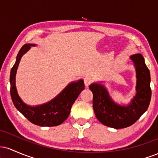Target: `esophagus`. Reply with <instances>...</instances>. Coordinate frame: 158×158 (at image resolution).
<instances>
[{
  "label": "esophagus",
  "mask_w": 158,
  "mask_h": 158,
  "mask_svg": "<svg viewBox=\"0 0 158 158\" xmlns=\"http://www.w3.org/2000/svg\"><path fill=\"white\" fill-rule=\"evenodd\" d=\"M92 81H93V79H92V78H90L89 77H86L84 78V83H85V85L86 88H88L89 87V85L91 84Z\"/></svg>",
  "instance_id": "obj_1"
}]
</instances>
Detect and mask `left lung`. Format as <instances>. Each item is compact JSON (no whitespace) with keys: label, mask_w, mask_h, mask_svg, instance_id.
I'll use <instances>...</instances> for the list:
<instances>
[{"label":"left lung","mask_w":158,"mask_h":158,"mask_svg":"<svg viewBox=\"0 0 158 158\" xmlns=\"http://www.w3.org/2000/svg\"><path fill=\"white\" fill-rule=\"evenodd\" d=\"M136 70V94L128 106H120L110 97L104 85L93 83L89 86L93 93V108L98 120L110 128H123L133 125L149 106L152 97L150 72L144 58L137 53L130 56Z\"/></svg>","instance_id":"1"}]
</instances>
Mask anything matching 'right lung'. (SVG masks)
Wrapping results in <instances>:
<instances>
[{
  "instance_id": "add662e5",
  "label": "right lung",
  "mask_w": 158,
  "mask_h": 158,
  "mask_svg": "<svg viewBox=\"0 0 158 158\" xmlns=\"http://www.w3.org/2000/svg\"><path fill=\"white\" fill-rule=\"evenodd\" d=\"M35 44H26L19 50L16 61L10 72V94L12 102L18 110L36 126H56L68 119L70 109L85 85L82 79L70 83L58 96L50 102L41 106H30L25 104L18 94L15 86V76L21 57Z\"/></svg>"
}]
</instances>
